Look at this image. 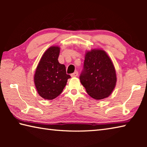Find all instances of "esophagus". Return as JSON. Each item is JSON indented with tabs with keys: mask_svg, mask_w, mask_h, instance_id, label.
I'll return each instance as SVG.
<instances>
[{
	"mask_svg": "<svg viewBox=\"0 0 147 147\" xmlns=\"http://www.w3.org/2000/svg\"><path fill=\"white\" fill-rule=\"evenodd\" d=\"M78 71H75L74 73H72L71 74V77H76V76H78Z\"/></svg>",
	"mask_w": 147,
	"mask_h": 147,
	"instance_id": "34e87169",
	"label": "esophagus"
}]
</instances>
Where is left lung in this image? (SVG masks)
Returning a JSON list of instances; mask_svg holds the SVG:
<instances>
[{"label": "left lung", "instance_id": "obj_1", "mask_svg": "<svg viewBox=\"0 0 147 147\" xmlns=\"http://www.w3.org/2000/svg\"><path fill=\"white\" fill-rule=\"evenodd\" d=\"M80 80L89 95L96 100L111 94L117 77L112 61L105 52L94 49L86 53Z\"/></svg>", "mask_w": 147, "mask_h": 147}]
</instances>
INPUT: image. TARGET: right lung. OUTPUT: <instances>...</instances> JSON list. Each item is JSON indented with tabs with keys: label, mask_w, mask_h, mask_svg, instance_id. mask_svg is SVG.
<instances>
[{
	"label": "right lung",
	"mask_w": 147,
	"mask_h": 147,
	"mask_svg": "<svg viewBox=\"0 0 147 147\" xmlns=\"http://www.w3.org/2000/svg\"><path fill=\"white\" fill-rule=\"evenodd\" d=\"M59 48L51 47L41 57L34 75V82L38 93L47 100H53L63 91L67 80L63 64L58 62Z\"/></svg>",
	"instance_id": "obj_1"
}]
</instances>
